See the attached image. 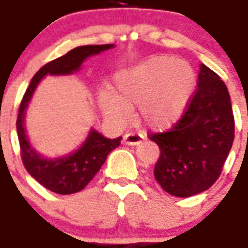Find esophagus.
Masks as SVG:
<instances>
[{
    "instance_id": "esophagus-1",
    "label": "esophagus",
    "mask_w": 248,
    "mask_h": 248,
    "mask_svg": "<svg viewBox=\"0 0 248 248\" xmlns=\"http://www.w3.org/2000/svg\"><path fill=\"white\" fill-rule=\"evenodd\" d=\"M143 140V135L137 134V133H129L124 135V142L129 146H135L140 143V140Z\"/></svg>"
}]
</instances>
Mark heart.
<instances>
[{"mask_svg": "<svg viewBox=\"0 0 248 248\" xmlns=\"http://www.w3.org/2000/svg\"><path fill=\"white\" fill-rule=\"evenodd\" d=\"M115 92L99 94L102 113L117 124L127 121L131 108L150 129L163 130L186 111L197 89V73L185 60L154 56L114 76Z\"/></svg>", "mask_w": 248, "mask_h": 248, "instance_id": "obj_1", "label": "heart"}]
</instances>
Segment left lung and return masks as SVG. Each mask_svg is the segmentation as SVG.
<instances>
[{
    "mask_svg": "<svg viewBox=\"0 0 248 248\" xmlns=\"http://www.w3.org/2000/svg\"><path fill=\"white\" fill-rule=\"evenodd\" d=\"M150 140L161 149L154 177L165 191L187 198L213 186L234 142L231 98L218 74L201 63L186 113L171 130Z\"/></svg>",
    "mask_w": 248,
    "mask_h": 248,
    "instance_id": "obj_1",
    "label": "left lung"
}]
</instances>
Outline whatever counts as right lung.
<instances>
[{
  "instance_id": "right-lung-1",
  "label": "right lung",
  "mask_w": 248,
  "mask_h": 248,
  "mask_svg": "<svg viewBox=\"0 0 248 248\" xmlns=\"http://www.w3.org/2000/svg\"><path fill=\"white\" fill-rule=\"evenodd\" d=\"M113 47V44L78 46L67 51L65 56L44 65L31 78L24 99L19 105L17 134L21 146L22 162L30 175L50 191L61 195H69L85 188L106 162L108 154L121 145L122 137L110 140L92 127L86 140L74 151L56 158L42 155L40 151L33 147L26 134L25 118L30 101L34 95L35 89L46 76H71L79 71L82 63L87 58Z\"/></svg>"
}]
</instances>
